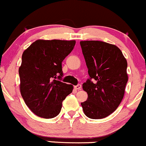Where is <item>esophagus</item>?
Returning <instances> with one entry per match:
<instances>
[{
  "instance_id": "1",
  "label": "esophagus",
  "mask_w": 146,
  "mask_h": 146,
  "mask_svg": "<svg viewBox=\"0 0 146 146\" xmlns=\"http://www.w3.org/2000/svg\"><path fill=\"white\" fill-rule=\"evenodd\" d=\"M74 88L76 90H80L81 88H82V85H81V84H77V85L74 86Z\"/></svg>"
}]
</instances>
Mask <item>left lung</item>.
<instances>
[{
    "mask_svg": "<svg viewBox=\"0 0 146 146\" xmlns=\"http://www.w3.org/2000/svg\"><path fill=\"white\" fill-rule=\"evenodd\" d=\"M89 79L83 84L88 98L81 103L88 118L103 119L122 100L128 82L127 62L115 45L99 40L80 42Z\"/></svg>",
    "mask_w": 146,
    "mask_h": 146,
    "instance_id": "1",
    "label": "left lung"
}]
</instances>
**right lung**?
I'll list each match as a JSON object with an SVG mask.
<instances>
[{
    "mask_svg": "<svg viewBox=\"0 0 146 146\" xmlns=\"http://www.w3.org/2000/svg\"><path fill=\"white\" fill-rule=\"evenodd\" d=\"M75 43V40H37L24 51L19 69L20 92L27 106L37 116L56 117L62 101L72 92V85L61 82L62 62Z\"/></svg>",
    "mask_w": 146,
    "mask_h": 146,
    "instance_id": "add662e5",
    "label": "right lung"
}]
</instances>
